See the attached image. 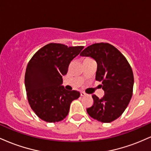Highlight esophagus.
Wrapping results in <instances>:
<instances>
[{
	"mask_svg": "<svg viewBox=\"0 0 151 151\" xmlns=\"http://www.w3.org/2000/svg\"><path fill=\"white\" fill-rule=\"evenodd\" d=\"M80 94H81V96H86V93L85 92H84V91H81V92H80Z\"/></svg>",
	"mask_w": 151,
	"mask_h": 151,
	"instance_id": "esophagus-1",
	"label": "esophagus"
}]
</instances>
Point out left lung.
Masks as SVG:
<instances>
[{"label":"left lung","mask_w":151,"mask_h":151,"mask_svg":"<svg viewBox=\"0 0 151 151\" xmlns=\"http://www.w3.org/2000/svg\"><path fill=\"white\" fill-rule=\"evenodd\" d=\"M80 56L89 57L97 63L96 80L104 91L102 98L92 95L93 104L86 109L93 119L110 123L124 113L133 93V74L125 57L109 43H95L85 48Z\"/></svg>","instance_id":"1"}]
</instances>
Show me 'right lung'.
<instances>
[{"label":"right lung","instance_id":"1","mask_svg":"<svg viewBox=\"0 0 151 151\" xmlns=\"http://www.w3.org/2000/svg\"><path fill=\"white\" fill-rule=\"evenodd\" d=\"M83 48L50 43L38 50L27 64L25 75L27 100L42 120L49 123L63 120L72 101L80 96L79 91H68L62 84L71 61Z\"/></svg>","mask_w":151,"mask_h":151}]
</instances>
